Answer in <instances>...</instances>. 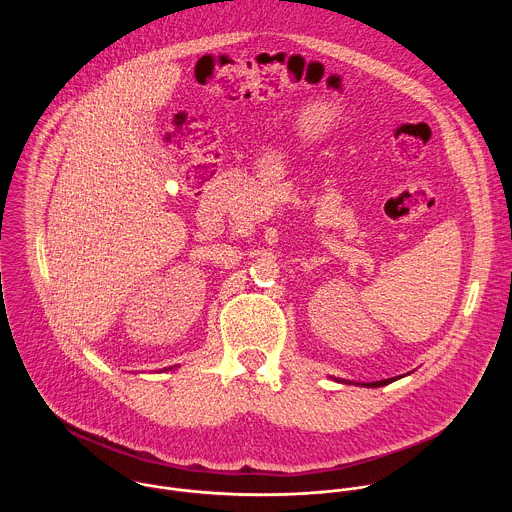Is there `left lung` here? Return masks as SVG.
<instances>
[{
	"label": "left lung",
	"mask_w": 512,
	"mask_h": 512,
	"mask_svg": "<svg viewBox=\"0 0 512 512\" xmlns=\"http://www.w3.org/2000/svg\"><path fill=\"white\" fill-rule=\"evenodd\" d=\"M342 383H346V381H342ZM387 383H391V379H385V381H375V383H362L364 387H383V385H387ZM358 385V383H356Z\"/></svg>",
	"instance_id": "left-lung-1"
}]
</instances>
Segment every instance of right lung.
<instances>
[{"label": "right lung", "mask_w": 512, "mask_h": 512, "mask_svg": "<svg viewBox=\"0 0 512 512\" xmlns=\"http://www.w3.org/2000/svg\"><path fill=\"white\" fill-rule=\"evenodd\" d=\"M176 367H178V364H176ZM176 367H168V369H164V371H174Z\"/></svg>", "instance_id": "obj_1"}]
</instances>
